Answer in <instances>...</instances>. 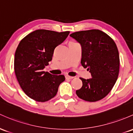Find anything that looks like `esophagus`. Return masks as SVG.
Returning <instances> with one entry per match:
<instances>
[{"instance_id":"34e87169","label":"esophagus","mask_w":133,"mask_h":133,"mask_svg":"<svg viewBox=\"0 0 133 133\" xmlns=\"http://www.w3.org/2000/svg\"><path fill=\"white\" fill-rule=\"evenodd\" d=\"M65 78L66 79H72L74 78V77L72 76H65Z\"/></svg>"}]
</instances>
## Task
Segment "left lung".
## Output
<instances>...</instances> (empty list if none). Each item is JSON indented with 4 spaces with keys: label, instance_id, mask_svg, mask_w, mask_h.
Here are the masks:
<instances>
[{
    "label": "left lung",
    "instance_id": "1",
    "mask_svg": "<svg viewBox=\"0 0 133 133\" xmlns=\"http://www.w3.org/2000/svg\"><path fill=\"white\" fill-rule=\"evenodd\" d=\"M81 46V65L91 78H80L83 86L76 93L85 101L97 102L109 94L119 72V51L111 38L98 30L77 31L70 35Z\"/></svg>",
    "mask_w": 133,
    "mask_h": 133
}]
</instances>
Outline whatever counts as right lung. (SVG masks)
Instances as JSON below:
<instances>
[{
	"instance_id": "add662e5",
	"label": "right lung",
	"mask_w": 133,
	"mask_h": 133,
	"mask_svg": "<svg viewBox=\"0 0 133 133\" xmlns=\"http://www.w3.org/2000/svg\"><path fill=\"white\" fill-rule=\"evenodd\" d=\"M69 33L38 30L19 43L14 57V71L22 90L31 98L44 102L56 95L65 77L43 70L52 61L55 47L66 39Z\"/></svg>"
}]
</instances>
